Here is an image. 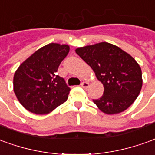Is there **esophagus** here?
Wrapping results in <instances>:
<instances>
[{
	"mask_svg": "<svg viewBox=\"0 0 155 155\" xmlns=\"http://www.w3.org/2000/svg\"><path fill=\"white\" fill-rule=\"evenodd\" d=\"M81 86L82 87V88L87 89L89 87V83L88 82H85V81H83V82L81 84Z\"/></svg>",
	"mask_w": 155,
	"mask_h": 155,
	"instance_id": "esophagus-1",
	"label": "esophagus"
}]
</instances>
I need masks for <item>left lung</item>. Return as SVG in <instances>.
<instances>
[{
  "label": "left lung",
  "instance_id": "obj_1",
  "mask_svg": "<svg viewBox=\"0 0 155 155\" xmlns=\"http://www.w3.org/2000/svg\"><path fill=\"white\" fill-rule=\"evenodd\" d=\"M75 52L103 84V95L93 100L101 111L117 114L134 103L141 91L143 80L141 68L131 55L106 42L78 48Z\"/></svg>",
  "mask_w": 155,
  "mask_h": 155
}]
</instances>
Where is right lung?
<instances>
[{
  "label": "right lung",
  "instance_id": "right-lung-1",
  "mask_svg": "<svg viewBox=\"0 0 155 155\" xmlns=\"http://www.w3.org/2000/svg\"><path fill=\"white\" fill-rule=\"evenodd\" d=\"M69 51L68 45L49 44L18 67L13 78L14 92L28 111L46 114L66 101L70 88L57 71Z\"/></svg>",
  "mask_w": 155,
  "mask_h": 155
}]
</instances>
